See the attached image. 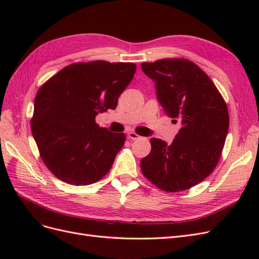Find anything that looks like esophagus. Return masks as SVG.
<instances>
[{"label":"esophagus","instance_id":"obj_1","mask_svg":"<svg viewBox=\"0 0 259 259\" xmlns=\"http://www.w3.org/2000/svg\"><path fill=\"white\" fill-rule=\"evenodd\" d=\"M127 137L130 139H139V138H142V137H140L138 134H136V133H134V132H130L128 134H127Z\"/></svg>","mask_w":259,"mask_h":259}]
</instances>
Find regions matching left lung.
<instances>
[{
	"label": "left lung",
	"mask_w": 259,
	"mask_h": 259,
	"mask_svg": "<svg viewBox=\"0 0 259 259\" xmlns=\"http://www.w3.org/2000/svg\"><path fill=\"white\" fill-rule=\"evenodd\" d=\"M142 69L155 83L164 112L180 121L182 127L170 145L151 138V151L140 168L161 190H187L216 167L228 134V108L213 81L190 60L143 62Z\"/></svg>",
	"instance_id": "left-lung-1"
}]
</instances>
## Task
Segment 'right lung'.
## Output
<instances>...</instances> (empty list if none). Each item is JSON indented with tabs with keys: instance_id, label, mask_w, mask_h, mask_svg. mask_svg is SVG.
Wrapping results in <instances>:
<instances>
[{
	"instance_id": "obj_1",
	"label": "right lung",
	"mask_w": 259,
	"mask_h": 259,
	"mask_svg": "<svg viewBox=\"0 0 259 259\" xmlns=\"http://www.w3.org/2000/svg\"><path fill=\"white\" fill-rule=\"evenodd\" d=\"M135 72L133 62H77L37 91L31 132L44 164L58 179L86 186L110 170L125 135L99 127L95 117L116 108Z\"/></svg>"
}]
</instances>
